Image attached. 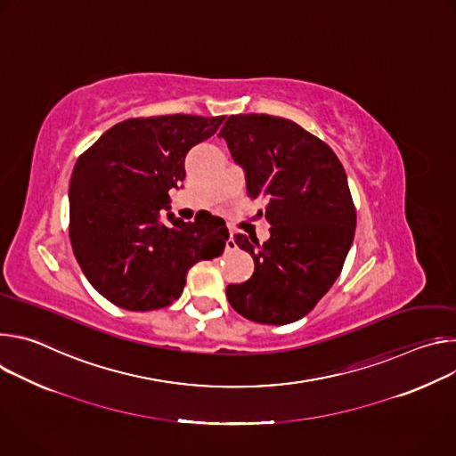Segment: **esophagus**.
I'll return each instance as SVG.
<instances>
[{
  "label": "esophagus",
  "mask_w": 456,
  "mask_h": 456,
  "mask_svg": "<svg viewBox=\"0 0 456 456\" xmlns=\"http://www.w3.org/2000/svg\"><path fill=\"white\" fill-rule=\"evenodd\" d=\"M225 247H227V250H234V248H236V243H234V238H232V234L229 236V240H227Z\"/></svg>",
  "instance_id": "obj_1"
}]
</instances>
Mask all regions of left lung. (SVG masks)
<instances>
[{"label":"left lung","instance_id":"obj_1","mask_svg":"<svg viewBox=\"0 0 456 456\" xmlns=\"http://www.w3.org/2000/svg\"><path fill=\"white\" fill-rule=\"evenodd\" d=\"M245 171L247 194L265 200L271 238L234 234L254 274L229 285L231 306L264 324L306 315L330 290L355 234V206L343 164L299 124L265 113L231 115L218 135Z\"/></svg>","mask_w":456,"mask_h":456}]
</instances>
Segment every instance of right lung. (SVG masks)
<instances>
[{
    "mask_svg": "<svg viewBox=\"0 0 456 456\" xmlns=\"http://www.w3.org/2000/svg\"><path fill=\"white\" fill-rule=\"evenodd\" d=\"M220 117L160 115L110 127L79 159L70 180V241L92 287L113 305L146 312L180 297L187 271L220 256L229 240L213 215L185 224L167 215L169 189L185 178V155L216 134Z\"/></svg>",
    "mask_w": 456,
    "mask_h": 456,
    "instance_id": "1",
    "label": "right lung"
}]
</instances>
